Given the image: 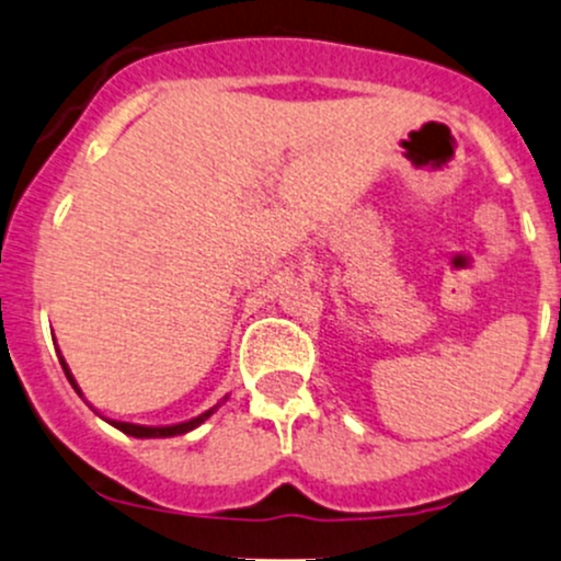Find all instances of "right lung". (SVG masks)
<instances>
[{"instance_id": "obj_1", "label": "right lung", "mask_w": 561, "mask_h": 561, "mask_svg": "<svg viewBox=\"0 0 561 561\" xmlns=\"http://www.w3.org/2000/svg\"><path fill=\"white\" fill-rule=\"evenodd\" d=\"M56 352H58V359H61V368H64V374H67L69 385H72L75 392H78L80 398H82V389L78 387V381H75L72 370H69V365H67V359H64L61 350H56ZM226 400H228V394H226V398H222L217 405H211V409H206L204 414L193 416V420H185V422H176V424H134V422L107 420V416H102V420H107V422L112 424V427L121 430V433H126V435H131V438H174V435H185V433H191V430H196L198 424H204L206 420H209L211 414H215L217 409H220L222 403H226ZM85 403H88V400H85ZM91 409H93V405H91ZM93 411H96V409H93Z\"/></svg>"}]
</instances>
